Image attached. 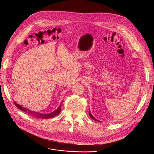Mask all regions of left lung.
I'll return each mask as SVG.
<instances>
[{"mask_svg":"<svg viewBox=\"0 0 154 154\" xmlns=\"http://www.w3.org/2000/svg\"><path fill=\"white\" fill-rule=\"evenodd\" d=\"M89 115H90V117H91V118H92V119H94V120H95V121H98V120H97V119H95V118H94V117H93V116H92V115H91V113H90H90H89Z\"/></svg>","mask_w":154,"mask_h":154,"instance_id":"left-lung-1","label":"left lung"}]
</instances>
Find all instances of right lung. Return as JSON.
<instances>
[{"mask_svg": "<svg viewBox=\"0 0 154 154\" xmlns=\"http://www.w3.org/2000/svg\"><path fill=\"white\" fill-rule=\"evenodd\" d=\"M14 105H16V106L19 108V109H20V110L23 111L24 112H26V113L32 116H34L35 118H41V119H48V118H52V117H54L56 115H57L58 114H59L61 112V104L59 106V107L56 109L55 111H54V112L51 113H48V114H42V113H37V112H33V111H32V110H30V109H27V108H24L23 106H20V105L16 103L15 102H14Z\"/></svg>", "mask_w": 154, "mask_h": 154, "instance_id": "right-lung-1", "label": "right lung"}]
</instances>
